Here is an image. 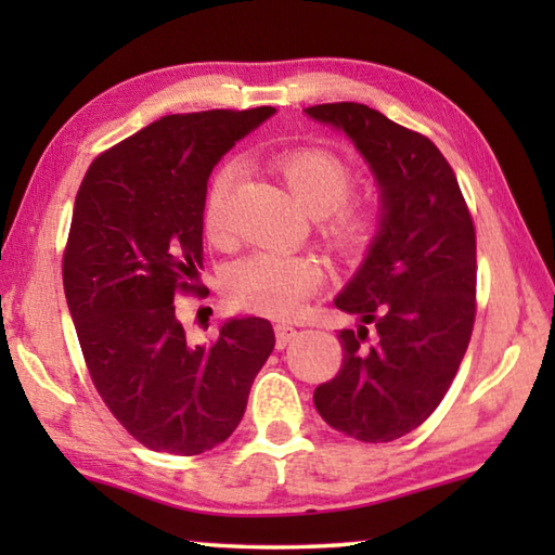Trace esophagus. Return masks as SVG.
I'll return each instance as SVG.
<instances>
[{"instance_id":"34e87169","label":"esophagus","mask_w":555,"mask_h":555,"mask_svg":"<svg viewBox=\"0 0 555 555\" xmlns=\"http://www.w3.org/2000/svg\"><path fill=\"white\" fill-rule=\"evenodd\" d=\"M274 333H276V347H279V350H284V347L298 335L296 327L288 325V323H276Z\"/></svg>"}]
</instances>
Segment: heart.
Wrapping results in <instances>:
<instances>
[{
    "instance_id": "b5f03b06",
    "label": "heart",
    "mask_w": 555,
    "mask_h": 555,
    "mask_svg": "<svg viewBox=\"0 0 555 555\" xmlns=\"http://www.w3.org/2000/svg\"><path fill=\"white\" fill-rule=\"evenodd\" d=\"M291 193L321 220L323 240L343 257H360L372 247L379 215L367 203L352 201V166L323 146H296L274 156ZM240 176L234 158L215 168L203 198V230L210 242L230 234V201ZM323 284V264L311 255L251 251L232 261L222 276V291L242 311L288 318L298 313Z\"/></svg>"
}]
</instances>
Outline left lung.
Segmentation results:
<instances>
[{"label":"left lung","instance_id":"obj_1","mask_svg":"<svg viewBox=\"0 0 555 555\" xmlns=\"http://www.w3.org/2000/svg\"><path fill=\"white\" fill-rule=\"evenodd\" d=\"M343 129L382 188L370 257L335 306L374 325L340 331L343 364L318 384L327 426L362 443L411 434L453 384L477 313L475 222L448 158L428 137L360 102L306 109Z\"/></svg>","mask_w":555,"mask_h":555}]
</instances>
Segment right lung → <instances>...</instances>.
Masks as SVG:
<instances>
[{"mask_svg":"<svg viewBox=\"0 0 555 555\" xmlns=\"http://www.w3.org/2000/svg\"><path fill=\"white\" fill-rule=\"evenodd\" d=\"M274 107L166 115L90 164L75 195L63 288L90 379L139 443L198 455L222 443L274 350L264 318L222 323L188 340L178 296L210 294L203 198L212 166Z\"/></svg>","mask_w":555,"mask_h":555,"instance_id":"obj_1","label":"right lung"}]
</instances>
